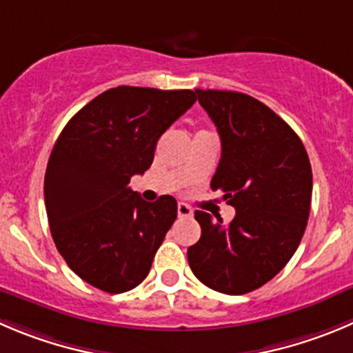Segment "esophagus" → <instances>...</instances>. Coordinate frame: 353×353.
Listing matches in <instances>:
<instances>
[{
	"mask_svg": "<svg viewBox=\"0 0 353 353\" xmlns=\"http://www.w3.org/2000/svg\"><path fill=\"white\" fill-rule=\"evenodd\" d=\"M176 211H179L180 218H190L194 214L192 208L187 206V204H183V203H179V206H176Z\"/></svg>",
	"mask_w": 353,
	"mask_h": 353,
	"instance_id": "34e87169",
	"label": "esophagus"
}]
</instances>
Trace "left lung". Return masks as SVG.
Segmentation results:
<instances>
[{"mask_svg":"<svg viewBox=\"0 0 353 353\" xmlns=\"http://www.w3.org/2000/svg\"><path fill=\"white\" fill-rule=\"evenodd\" d=\"M221 140L211 189L236 208L223 225L196 211L201 239L187 251L194 275L211 290L246 294L279 274L307 229L312 168L300 137L246 93L196 90Z\"/></svg>","mask_w":353,"mask_h":353,"instance_id":"obj_1","label":"left lung"}]
</instances>
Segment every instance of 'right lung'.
Masks as SVG:
<instances>
[{"instance_id": "right-lung-1", "label": "right lung", "mask_w": 353, "mask_h": 353, "mask_svg": "<svg viewBox=\"0 0 353 353\" xmlns=\"http://www.w3.org/2000/svg\"><path fill=\"white\" fill-rule=\"evenodd\" d=\"M197 100L192 90L117 86L62 130L45 174L55 246L85 283L117 294L147 277L176 218V201L147 203L128 187L150 168L159 137Z\"/></svg>"}]
</instances>
